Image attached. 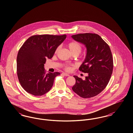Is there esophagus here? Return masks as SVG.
Listing matches in <instances>:
<instances>
[{
    "label": "esophagus",
    "instance_id": "34e87169",
    "mask_svg": "<svg viewBox=\"0 0 133 133\" xmlns=\"http://www.w3.org/2000/svg\"><path fill=\"white\" fill-rule=\"evenodd\" d=\"M62 74L64 75V76H69V75L68 74H67V73H62Z\"/></svg>",
    "mask_w": 133,
    "mask_h": 133
}]
</instances>
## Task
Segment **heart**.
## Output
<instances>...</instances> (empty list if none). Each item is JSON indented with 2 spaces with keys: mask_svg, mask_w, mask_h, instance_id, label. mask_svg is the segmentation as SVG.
Instances as JSON below:
<instances>
[{
  "mask_svg": "<svg viewBox=\"0 0 133 133\" xmlns=\"http://www.w3.org/2000/svg\"><path fill=\"white\" fill-rule=\"evenodd\" d=\"M68 47L70 51L73 54V53H78V54L81 52V50H82V47L81 45L78 42H76V41H72L70 42L68 44ZM59 49V47H58L56 50V52H57ZM65 69L67 70H70L71 69V67L70 66H65Z\"/></svg>",
  "mask_w": 133,
  "mask_h": 133,
  "instance_id": "1",
  "label": "heart"
}]
</instances>
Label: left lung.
<instances>
[{"instance_id":"left-lung-1","label":"left lung","mask_w":133,"mask_h":133,"mask_svg":"<svg viewBox=\"0 0 133 133\" xmlns=\"http://www.w3.org/2000/svg\"><path fill=\"white\" fill-rule=\"evenodd\" d=\"M74 40L84 45L87 49L85 59L79 70L88 73L85 79H76L73 91L83 98L94 97L106 88L113 69L112 54L109 45L98 34L82 33L71 36Z\"/></svg>"}]
</instances>
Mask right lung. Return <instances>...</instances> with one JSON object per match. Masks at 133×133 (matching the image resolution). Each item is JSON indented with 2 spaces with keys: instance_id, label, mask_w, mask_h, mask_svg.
I'll list each match as a JSON object with an SVG mask.
<instances>
[{
  "instance_id": "add662e5",
  "label": "right lung",
  "mask_w": 133,
  "mask_h": 133,
  "mask_svg": "<svg viewBox=\"0 0 133 133\" xmlns=\"http://www.w3.org/2000/svg\"><path fill=\"white\" fill-rule=\"evenodd\" d=\"M66 35H38L28 38L19 49L17 57V74L19 82L27 92L42 96L50 91L59 72L46 74L44 64L53 56Z\"/></svg>"
}]
</instances>
